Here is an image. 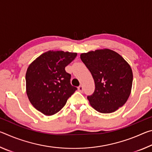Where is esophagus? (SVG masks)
I'll return each instance as SVG.
<instances>
[{
  "label": "esophagus",
  "mask_w": 152,
  "mask_h": 152,
  "mask_svg": "<svg viewBox=\"0 0 152 152\" xmlns=\"http://www.w3.org/2000/svg\"><path fill=\"white\" fill-rule=\"evenodd\" d=\"M78 91L79 92H83V86H82V85H80V86H79L78 87Z\"/></svg>",
  "instance_id": "34e87169"
}]
</instances>
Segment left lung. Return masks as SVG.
Masks as SVG:
<instances>
[{
  "instance_id": "8db88e82",
  "label": "left lung",
  "mask_w": 152,
  "mask_h": 152,
  "mask_svg": "<svg viewBox=\"0 0 152 152\" xmlns=\"http://www.w3.org/2000/svg\"><path fill=\"white\" fill-rule=\"evenodd\" d=\"M95 84L93 94L87 96L91 106L101 113L115 112L127 102L132 91L133 72L119 53L108 49L80 55Z\"/></svg>"
}]
</instances>
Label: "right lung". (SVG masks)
Wrapping results in <instances>:
<instances>
[{"instance_id":"add662e5","label":"right lung","mask_w":152,"mask_h":152,"mask_svg":"<svg viewBox=\"0 0 152 152\" xmlns=\"http://www.w3.org/2000/svg\"><path fill=\"white\" fill-rule=\"evenodd\" d=\"M76 56L68 51H48L28 67L25 76L27 96L43 114L52 115L60 111L77 90L70 83L71 75L65 70Z\"/></svg>"}]
</instances>
